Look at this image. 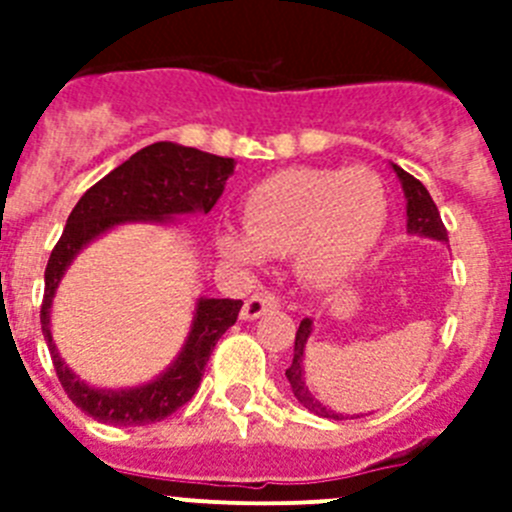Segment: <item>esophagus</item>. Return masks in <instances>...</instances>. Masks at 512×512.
Here are the masks:
<instances>
[{"mask_svg": "<svg viewBox=\"0 0 512 512\" xmlns=\"http://www.w3.org/2000/svg\"><path fill=\"white\" fill-rule=\"evenodd\" d=\"M279 307V297L274 295V292H266V289H261V292H256V295H251L246 300V305H243L241 315L243 320H256L261 318L264 312L269 310H277Z\"/></svg>", "mask_w": 512, "mask_h": 512, "instance_id": "esophagus-1", "label": "esophagus"}]
</instances>
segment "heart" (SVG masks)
Wrapping results in <instances>:
<instances>
[{
  "label": "heart",
  "mask_w": 512,
  "mask_h": 512,
  "mask_svg": "<svg viewBox=\"0 0 512 512\" xmlns=\"http://www.w3.org/2000/svg\"><path fill=\"white\" fill-rule=\"evenodd\" d=\"M246 223L215 233L220 256L261 266L269 256L295 253L302 282L333 289L366 264L387 228L390 197L369 166H297L266 176L248 192Z\"/></svg>",
  "instance_id": "b5f03b06"
}]
</instances>
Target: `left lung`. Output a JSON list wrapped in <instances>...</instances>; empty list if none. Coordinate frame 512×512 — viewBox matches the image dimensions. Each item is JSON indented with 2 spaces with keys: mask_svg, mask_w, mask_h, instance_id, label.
Listing matches in <instances>:
<instances>
[{
  "mask_svg": "<svg viewBox=\"0 0 512 512\" xmlns=\"http://www.w3.org/2000/svg\"><path fill=\"white\" fill-rule=\"evenodd\" d=\"M395 169L397 179L402 184V192H405V210H408V233L410 235H423V238H433V241H449V235H446V228L441 223V215H438V207L436 202L431 200V194L423 184L410 176L408 171L400 169L397 164H392ZM312 333V320L305 318L297 328V336H295V359H292V366L287 369V379H289V387L295 392L297 402L305 405L310 413L320 415V418H343V413H336V410L325 408L323 402L318 397L312 395L310 387L305 382V348H307V338Z\"/></svg>",
  "mask_w": 512,
  "mask_h": 512,
  "instance_id": "8db88e82",
  "label": "left lung"
}]
</instances>
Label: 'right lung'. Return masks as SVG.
<instances>
[{
	"label": "right lung",
	"instance_id": "obj_1",
	"mask_svg": "<svg viewBox=\"0 0 512 512\" xmlns=\"http://www.w3.org/2000/svg\"><path fill=\"white\" fill-rule=\"evenodd\" d=\"M235 171L233 158L212 156L197 148L161 140L117 166L84 192L71 210L66 228L45 266V295L40 305V325L58 382L76 408L89 418L112 425H148L169 418L200 387L202 372L217 338L238 320L241 300L200 297L182 351L156 379L125 390H99L76 377L58 354L51 336V305L61 277L76 259V253L107 230L125 223H174L179 215L210 212L223 194L228 176Z\"/></svg>",
	"mask_w": 512,
	"mask_h": 512
}]
</instances>
